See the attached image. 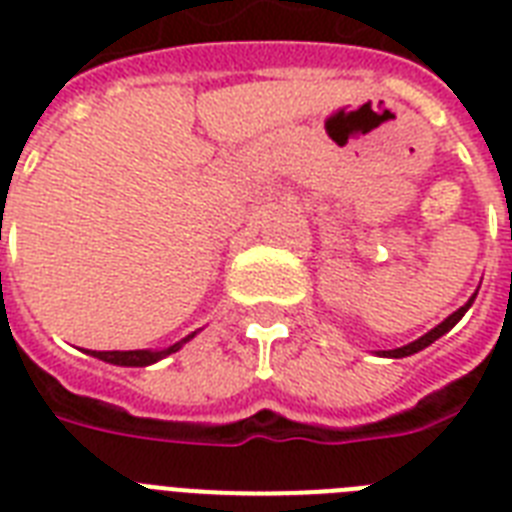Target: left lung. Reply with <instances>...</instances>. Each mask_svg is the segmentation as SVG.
Masks as SVG:
<instances>
[{"instance_id":"obj_1","label":"left lung","mask_w":512,"mask_h":512,"mask_svg":"<svg viewBox=\"0 0 512 512\" xmlns=\"http://www.w3.org/2000/svg\"><path fill=\"white\" fill-rule=\"evenodd\" d=\"M473 300H476V295L470 297L468 303L462 305V308H457V311H454L452 316H449V319H444V321H441V324H438V327L430 329L428 335H422L420 340L409 342V345H404V348H396V350H382V356H388V358H404V356H412V353H417V350L428 348L430 342H436L438 337L446 335V332H449V329H452L454 324H457V321L462 319V316H465V311H468L470 305H473Z\"/></svg>"}]
</instances>
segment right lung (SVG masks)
I'll use <instances>...</instances> for the list:
<instances>
[{
	"instance_id": "obj_1",
	"label": "right lung",
	"mask_w": 512,
	"mask_h": 512,
	"mask_svg": "<svg viewBox=\"0 0 512 512\" xmlns=\"http://www.w3.org/2000/svg\"><path fill=\"white\" fill-rule=\"evenodd\" d=\"M191 337L193 335H188L185 340L175 342V345H170V348H164V350H87V353L100 358V361H108V364H116V366H148V364H156L159 358L170 356V353L183 348V342H188Z\"/></svg>"
}]
</instances>
